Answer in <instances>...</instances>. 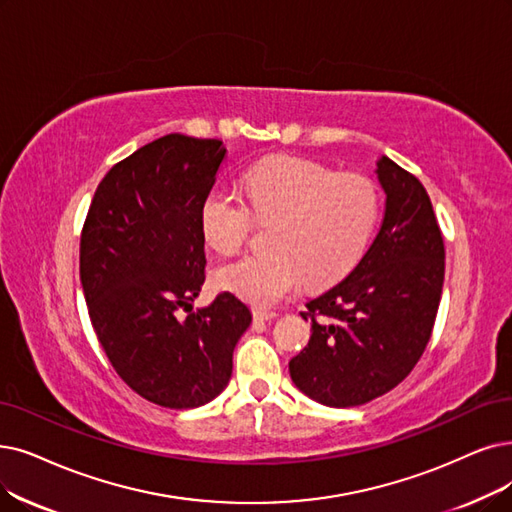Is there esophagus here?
Masks as SVG:
<instances>
[{"label":"esophagus","mask_w":512,"mask_h":512,"mask_svg":"<svg viewBox=\"0 0 512 512\" xmlns=\"http://www.w3.org/2000/svg\"><path fill=\"white\" fill-rule=\"evenodd\" d=\"M252 315H254V319H258V321H271V319H275V317H277V313H275V311H271V309H262V306H254V309H252Z\"/></svg>","instance_id":"obj_1"}]
</instances>
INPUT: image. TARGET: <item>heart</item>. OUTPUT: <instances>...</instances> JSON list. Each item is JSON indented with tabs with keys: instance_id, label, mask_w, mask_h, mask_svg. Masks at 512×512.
Returning <instances> with one entry per match:
<instances>
[{
	"instance_id": "obj_1",
	"label": "heart",
	"mask_w": 512,
	"mask_h": 512,
	"mask_svg": "<svg viewBox=\"0 0 512 512\" xmlns=\"http://www.w3.org/2000/svg\"><path fill=\"white\" fill-rule=\"evenodd\" d=\"M243 199L224 187L206 193L201 235L229 256L250 239L256 222H271V250L248 254L216 271V283L258 306L290 296L302 279L327 285L353 271L380 218V191L355 172H332L311 159L260 161L241 178Z\"/></svg>"
}]
</instances>
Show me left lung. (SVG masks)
<instances>
[{
	"mask_svg": "<svg viewBox=\"0 0 512 512\" xmlns=\"http://www.w3.org/2000/svg\"><path fill=\"white\" fill-rule=\"evenodd\" d=\"M380 231L351 275L306 302L311 340L290 361L304 395L353 407L395 388L422 357L439 309L445 248L422 182L380 157Z\"/></svg>",
	"mask_w": 512,
	"mask_h": 512,
	"instance_id": "left-lung-1",
	"label": "left lung"
}]
</instances>
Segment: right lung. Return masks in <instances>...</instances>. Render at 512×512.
I'll list each match as a JSON object with an SVG mask.
<instances>
[{
	"label": "right lung",
	"instance_id": "right-lung-1",
	"mask_svg": "<svg viewBox=\"0 0 512 512\" xmlns=\"http://www.w3.org/2000/svg\"><path fill=\"white\" fill-rule=\"evenodd\" d=\"M224 157L216 138L149 142L100 180L81 229L79 279L102 351L134 393L170 410L224 391L252 323L231 292L191 306L206 281L199 208Z\"/></svg>",
	"mask_w": 512,
	"mask_h": 512
}]
</instances>
